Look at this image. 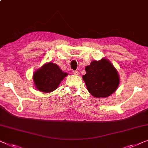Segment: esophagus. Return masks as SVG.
<instances>
[{
  "label": "esophagus",
  "instance_id": "34e87169",
  "mask_svg": "<svg viewBox=\"0 0 148 148\" xmlns=\"http://www.w3.org/2000/svg\"><path fill=\"white\" fill-rule=\"evenodd\" d=\"M73 73V74L75 75H79V72L78 71H74Z\"/></svg>",
  "mask_w": 148,
  "mask_h": 148
}]
</instances>
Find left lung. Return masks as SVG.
Returning <instances> with one entry per match:
<instances>
[{
  "label": "left lung",
  "instance_id": "obj_1",
  "mask_svg": "<svg viewBox=\"0 0 148 148\" xmlns=\"http://www.w3.org/2000/svg\"><path fill=\"white\" fill-rule=\"evenodd\" d=\"M85 71L86 74L82 77L93 97H108L118 88L120 81L118 72L108 59L92 61L85 67Z\"/></svg>",
  "mask_w": 148,
  "mask_h": 148
}]
</instances>
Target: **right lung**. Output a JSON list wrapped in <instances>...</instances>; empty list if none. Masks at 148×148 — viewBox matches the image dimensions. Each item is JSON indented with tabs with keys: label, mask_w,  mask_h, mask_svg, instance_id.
<instances>
[{
	"label": "right lung",
	"mask_w": 148,
	"mask_h": 148,
	"mask_svg": "<svg viewBox=\"0 0 148 148\" xmlns=\"http://www.w3.org/2000/svg\"><path fill=\"white\" fill-rule=\"evenodd\" d=\"M57 64L52 62L45 63L41 67L34 72V85L38 91L51 93L58 88L60 83L67 76Z\"/></svg>",
	"instance_id": "right-lung-1"
}]
</instances>
